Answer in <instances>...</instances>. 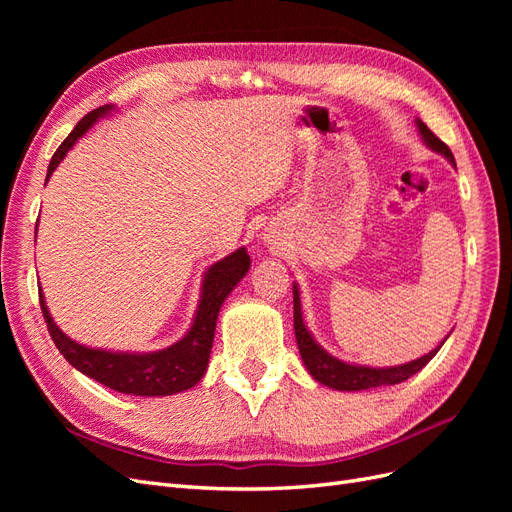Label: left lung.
Here are the masks:
<instances>
[{"label":"left lung","instance_id":"left-lung-1","mask_svg":"<svg viewBox=\"0 0 512 512\" xmlns=\"http://www.w3.org/2000/svg\"><path fill=\"white\" fill-rule=\"evenodd\" d=\"M416 126H418V132H421V136H423V141L433 151L442 153V156L448 162H453V166H455L453 151L448 149V145L442 143L440 138L433 134L421 119H416ZM294 335H297L301 359H303L309 374H312L320 384H327V386H331V389H337V391H363V389H376V386L404 382L410 376L418 374V371H421L433 359V356H436V352L442 348V344H440L436 350H431L429 354L421 356V359H416V361L406 363V365H399V367H386V369L361 367V365H350V363H344V361H337V359H333L331 354L324 352L314 342V337L309 335V331L305 329L297 286H294Z\"/></svg>","mask_w":512,"mask_h":512}]
</instances>
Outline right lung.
Here are the masks:
<instances>
[{
	"label": "right lung",
	"mask_w": 512,
	"mask_h": 512,
	"mask_svg": "<svg viewBox=\"0 0 512 512\" xmlns=\"http://www.w3.org/2000/svg\"><path fill=\"white\" fill-rule=\"evenodd\" d=\"M111 111V106H100L96 111L87 113L76 128L66 136V141L59 145L53 153L49 173L46 181L53 175L57 164L66 158V153L72 145L91 128L98 117ZM250 269V256L243 250L232 252L224 260L215 262L207 271L205 284H203V297H200L198 312L194 318L192 329L188 331L181 342L170 346L166 350H158L151 354H121V352H106L85 348L81 344L72 342L70 337L61 333L53 318L46 309L42 290L40 294V309L49 329L57 350L66 356V361L81 371V374L98 380L108 389L128 393V395H141V397H160V395H173L185 389H192L194 384L200 382L205 376V369L209 363V352L213 346L215 335V322H218L220 307L230 290L241 282V277Z\"/></svg>",
	"instance_id": "1"
}]
</instances>
